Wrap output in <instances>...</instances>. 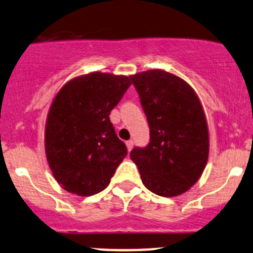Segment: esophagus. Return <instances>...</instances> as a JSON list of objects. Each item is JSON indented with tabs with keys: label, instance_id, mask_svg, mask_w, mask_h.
Instances as JSON below:
<instances>
[{
	"label": "esophagus",
	"instance_id": "obj_1",
	"mask_svg": "<svg viewBox=\"0 0 253 253\" xmlns=\"http://www.w3.org/2000/svg\"><path fill=\"white\" fill-rule=\"evenodd\" d=\"M126 148H127V151H131L132 146H134V142H132L131 140H129V141H126Z\"/></svg>",
	"mask_w": 253,
	"mask_h": 253
}]
</instances>
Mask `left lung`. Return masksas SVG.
I'll use <instances>...</instances> for the list:
<instances>
[{"label": "left lung", "mask_w": 253, "mask_h": 253, "mask_svg": "<svg viewBox=\"0 0 253 253\" xmlns=\"http://www.w3.org/2000/svg\"><path fill=\"white\" fill-rule=\"evenodd\" d=\"M150 126V144L130 158L153 194L174 197L186 192L204 173L210 135L204 107L185 80L163 69L130 75Z\"/></svg>", "instance_id": "obj_1"}]
</instances>
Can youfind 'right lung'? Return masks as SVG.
<instances>
[{"mask_svg": "<svg viewBox=\"0 0 253 253\" xmlns=\"http://www.w3.org/2000/svg\"><path fill=\"white\" fill-rule=\"evenodd\" d=\"M131 85L126 75L93 72L69 80L54 96L45 126L46 158L68 192L92 196L108 186L126 156L109 113Z\"/></svg>", "mask_w": 253, "mask_h": 253, "instance_id": "add662e5", "label": "right lung"}]
</instances>
